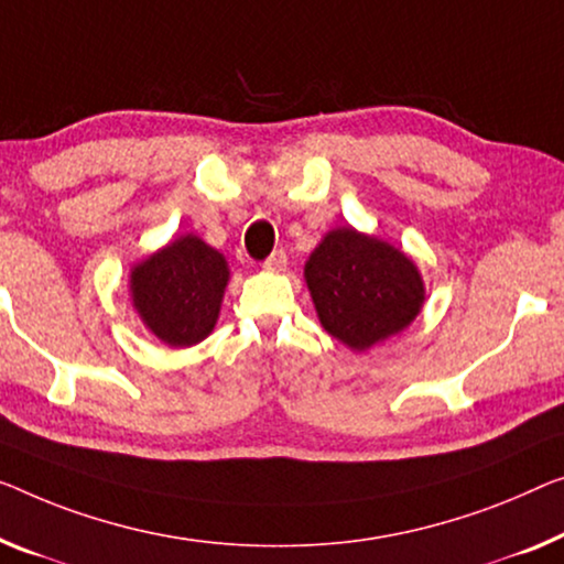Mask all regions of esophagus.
Segmentation results:
<instances>
[{
    "mask_svg": "<svg viewBox=\"0 0 564 564\" xmlns=\"http://www.w3.org/2000/svg\"><path fill=\"white\" fill-rule=\"evenodd\" d=\"M285 263H289V258H285V253H283V250H273V253L265 258V263H263V268H265V271L281 273V271H285Z\"/></svg>",
    "mask_w": 564,
    "mask_h": 564,
    "instance_id": "1",
    "label": "esophagus"
}]
</instances>
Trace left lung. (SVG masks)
<instances>
[{"label": "left lung", "mask_w": 564, "mask_h": 564, "mask_svg": "<svg viewBox=\"0 0 564 564\" xmlns=\"http://www.w3.org/2000/svg\"><path fill=\"white\" fill-rule=\"evenodd\" d=\"M318 322L349 349L400 334L420 314L425 285L402 250L355 228L324 235L304 268Z\"/></svg>", "instance_id": "8db88e82"}]
</instances>
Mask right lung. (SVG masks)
<instances>
[{
	"instance_id": "1",
	"label": "right lung",
	"mask_w": 564,
	"mask_h": 564,
	"mask_svg": "<svg viewBox=\"0 0 564 564\" xmlns=\"http://www.w3.org/2000/svg\"><path fill=\"white\" fill-rule=\"evenodd\" d=\"M228 260L197 235H180L131 268V299L147 329L170 347H192L215 329Z\"/></svg>"
}]
</instances>
